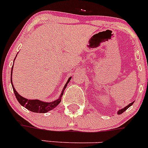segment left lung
<instances>
[{
	"mask_svg": "<svg viewBox=\"0 0 148 148\" xmlns=\"http://www.w3.org/2000/svg\"><path fill=\"white\" fill-rule=\"evenodd\" d=\"M133 104V102L130 103V104H128L127 106H126V107H125V108H122V109L119 110L118 112H117V113H118L119 115V114H121V113H124V112H125V111L127 109H128V108H130V106H131L132 104Z\"/></svg>",
	"mask_w": 148,
	"mask_h": 148,
	"instance_id": "8db88e82",
	"label": "left lung"
}]
</instances>
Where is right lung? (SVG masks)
<instances>
[{"instance_id":"add662e5","label":"right lung","mask_w":148,"mask_h":148,"mask_svg":"<svg viewBox=\"0 0 148 148\" xmlns=\"http://www.w3.org/2000/svg\"><path fill=\"white\" fill-rule=\"evenodd\" d=\"M12 69L13 66L12 67ZM72 77H70L69 79L66 82V84L64 87V89H63L62 92H61V95H60L59 99H58L57 100H55L54 101H52V102H44V101H42L38 100V99H32V100H30V99H27L25 98H23V96L18 94V92L15 90V87L13 86L12 81V75H11V84L12 86L13 91H14V93L15 95V97H16L17 100L18 101V102L20 103L21 105H22L23 107L27 108L29 110L32 111V112H34V113H47L48 111L54 109L55 108L57 107V105H58L60 102H61V98L62 97L63 93H64V90H65V88L67 86V84L70 82V79H71Z\"/></svg>"}]
</instances>
